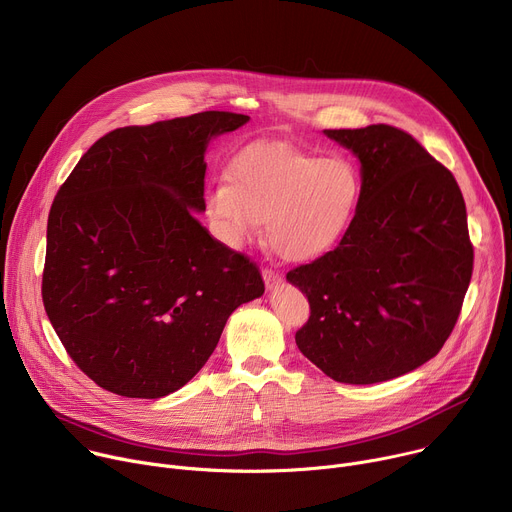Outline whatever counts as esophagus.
Segmentation results:
<instances>
[{
  "label": "esophagus",
  "instance_id": "obj_1",
  "mask_svg": "<svg viewBox=\"0 0 512 512\" xmlns=\"http://www.w3.org/2000/svg\"><path fill=\"white\" fill-rule=\"evenodd\" d=\"M263 279H265L267 289H273V287L283 279V275H281L279 271L271 269V267H265V269H263Z\"/></svg>",
  "mask_w": 512,
  "mask_h": 512
}]
</instances>
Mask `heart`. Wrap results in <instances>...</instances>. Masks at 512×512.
Returning <instances> with one entry per match:
<instances>
[{
  "label": "heart",
  "instance_id": "1",
  "mask_svg": "<svg viewBox=\"0 0 512 512\" xmlns=\"http://www.w3.org/2000/svg\"><path fill=\"white\" fill-rule=\"evenodd\" d=\"M360 176L344 158H320L285 141L253 143L237 156L229 178L208 190V214L231 247L259 235L287 261H312L348 231Z\"/></svg>",
  "mask_w": 512,
  "mask_h": 512
}]
</instances>
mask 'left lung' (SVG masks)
I'll return each mask as SVG.
<instances>
[{
    "label": "left lung",
    "instance_id": "left-lung-1",
    "mask_svg": "<svg viewBox=\"0 0 512 512\" xmlns=\"http://www.w3.org/2000/svg\"><path fill=\"white\" fill-rule=\"evenodd\" d=\"M324 133L360 160L362 190L338 247L287 273L310 302L296 344L326 377L373 385L415 371L450 338L474 269L466 204L407 131Z\"/></svg>",
    "mask_w": 512,
    "mask_h": 512
}]
</instances>
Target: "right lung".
Wrapping results in <instances>:
<instances>
[{"instance_id": "add662e5", "label": "right lung", "mask_w": 512, "mask_h": 512, "mask_svg": "<svg viewBox=\"0 0 512 512\" xmlns=\"http://www.w3.org/2000/svg\"><path fill=\"white\" fill-rule=\"evenodd\" d=\"M249 121L204 111L97 139L48 214L42 302L68 356L99 387L160 399L214 352L229 316L263 296L257 263L194 216L210 137Z\"/></svg>"}]
</instances>
